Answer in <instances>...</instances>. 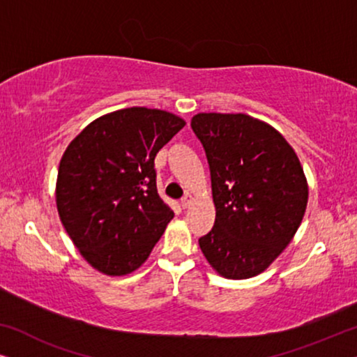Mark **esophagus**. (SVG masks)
<instances>
[{
  "mask_svg": "<svg viewBox=\"0 0 357 357\" xmlns=\"http://www.w3.org/2000/svg\"><path fill=\"white\" fill-rule=\"evenodd\" d=\"M192 202H193V198H192V195L190 193H187V195H183V198L180 199V206H182L183 209H187L190 204H192Z\"/></svg>",
  "mask_w": 357,
  "mask_h": 357,
  "instance_id": "1",
  "label": "esophagus"
}]
</instances>
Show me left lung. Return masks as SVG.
<instances>
[{
  "mask_svg": "<svg viewBox=\"0 0 357 357\" xmlns=\"http://www.w3.org/2000/svg\"><path fill=\"white\" fill-rule=\"evenodd\" d=\"M192 130L206 153L216 206L199 248L224 278L260 275L304 218L309 188L299 159L273 126L243 114H198Z\"/></svg>",
  "mask_w": 357,
  "mask_h": 357,
  "instance_id": "obj_1",
  "label": "left lung"
}]
</instances>
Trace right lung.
Returning a JSON list of instances; mask_svg holds the SVG:
<instances>
[{"instance_id":"1","label":"right lung","mask_w":357,"mask_h":357,"mask_svg":"<svg viewBox=\"0 0 357 357\" xmlns=\"http://www.w3.org/2000/svg\"><path fill=\"white\" fill-rule=\"evenodd\" d=\"M183 126L165 110L131 107L94 120L66 148L58 214L96 270L128 275L164 234L174 211L158 193L154 158Z\"/></svg>"}]
</instances>
